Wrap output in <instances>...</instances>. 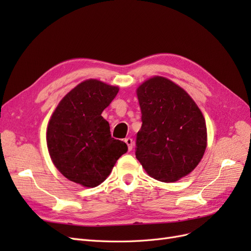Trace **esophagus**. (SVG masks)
<instances>
[{"label":"esophagus","mask_w":251,"mask_h":251,"mask_svg":"<svg viewBox=\"0 0 251 251\" xmlns=\"http://www.w3.org/2000/svg\"><path fill=\"white\" fill-rule=\"evenodd\" d=\"M125 142L126 143V146H127L128 151H132L133 146H134V141H133V139H132V138H130V137H127V138H126V139H125Z\"/></svg>","instance_id":"1"}]
</instances>
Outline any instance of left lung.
<instances>
[{
	"label": "left lung",
	"mask_w": 251,
	"mask_h": 251,
	"mask_svg": "<svg viewBox=\"0 0 251 251\" xmlns=\"http://www.w3.org/2000/svg\"><path fill=\"white\" fill-rule=\"evenodd\" d=\"M142 126L136 158L154 179L175 182L199 164L207 144L203 114L186 91L154 76L137 89Z\"/></svg>",
	"instance_id": "1"
}]
</instances>
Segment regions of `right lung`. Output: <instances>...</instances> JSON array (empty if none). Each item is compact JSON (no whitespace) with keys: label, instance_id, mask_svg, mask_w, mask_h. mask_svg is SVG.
<instances>
[{"label":"right lung","instance_id":"add662e5","mask_svg":"<svg viewBox=\"0 0 251 251\" xmlns=\"http://www.w3.org/2000/svg\"><path fill=\"white\" fill-rule=\"evenodd\" d=\"M118 91L100 80L87 79L72 89L52 114L46 136L51 160L75 183L100 185L126 153V144L112 138L110 125L101 116Z\"/></svg>","mask_w":251,"mask_h":251}]
</instances>
